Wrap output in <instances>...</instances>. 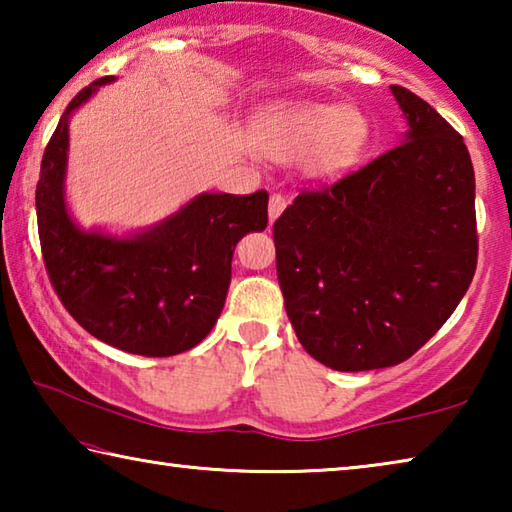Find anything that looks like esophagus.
Here are the masks:
<instances>
[{"label":"esophagus","mask_w":512,"mask_h":512,"mask_svg":"<svg viewBox=\"0 0 512 512\" xmlns=\"http://www.w3.org/2000/svg\"><path fill=\"white\" fill-rule=\"evenodd\" d=\"M284 207H287L284 196L282 194H271V198H268V219H271V223L284 212Z\"/></svg>","instance_id":"34e87169"}]
</instances>
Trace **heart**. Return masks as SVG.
<instances>
[{
    "instance_id": "obj_1",
    "label": "heart",
    "mask_w": 512,
    "mask_h": 512,
    "mask_svg": "<svg viewBox=\"0 0 512 512\" xmlns=\"http://www.w3.org/2000/svg\"><path fill=\"white\" fill-rule=\"evenodd\" d=\"M259 151L273 160L305 155L311 178L336 180L361 160L370 140L368 119L357 110L323 101H280L255 121Z\"/></svg>"
}]
</instances>
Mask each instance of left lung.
I'll return each mask as SVG.
<instances>
[{"mask_svg":"<svg viewBox=\"0 0 512 512\" xmlns=\"http://www.w3.org/2000/svg\"><path fill=\"white\" fill-rule=\"evenodd\" d=\"M404 142L273 223L284 307L311 357L341 372L397 366L454 314L476 271L474 169L463 137L391 85Z\"/></svg>","mask_w":512,"mask_h":512,"instance_id":"obj_1","label":"left lung"}]
</instances>
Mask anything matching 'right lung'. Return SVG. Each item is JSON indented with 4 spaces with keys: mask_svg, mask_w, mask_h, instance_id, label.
<instances>
[{
    "mask_svg": "<svg viewBox=\"0 0 512 512\" xmlns=\"http://www.w3.org/2000/svg\"><path fill=\"white\" fill-rule=\"evenodd\" d=\"M103 76L69 101L42 155L36 212L51 287L76 323L142 357L192 350L212 332L228 296L232 253L268 223V194H198L169 219L131 237L85 232L65 203L69 117Z\"/></svg>",
    "mask_w": 512,
    "mask_h": 512,
    "instance_id": "obj_1",
    "label": "right lung"
}]
</instances>
